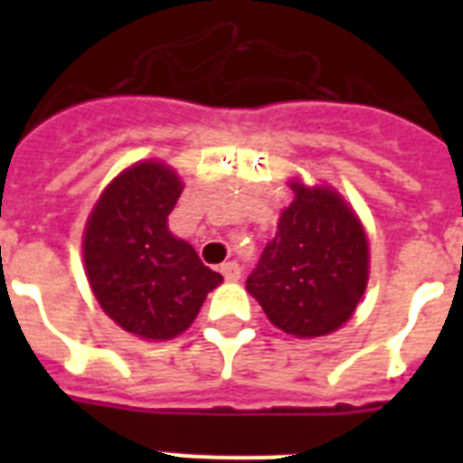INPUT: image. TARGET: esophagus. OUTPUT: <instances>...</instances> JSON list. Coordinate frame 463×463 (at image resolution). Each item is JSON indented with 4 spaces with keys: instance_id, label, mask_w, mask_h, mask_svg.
<instances>
[{
    "instance_id": "esophagus-1",
    "label": "esophagus",
    "mask_w": 463,
    "mask_h": 463,
    "mask_svg": "<svg viewBox=\"0 0 463 463\" xmlns=\"http://www.w3.org/2000/svg\"><path fill=\"white\" fill-rule=\"evenodd\" d=\"M220 271H222L224 280H229V282H234L241 278V267L236 264V261H224L222 267H220Z\"/></svg>"
}]
</instances>
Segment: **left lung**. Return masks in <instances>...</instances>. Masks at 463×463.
Wrapping results in <instances>:
<instances>
[{
  "instance_id": "8db88e82",
  "label": "left lung",
  "mask_w": 463,
  "mask_h": 463,
  "mask_svg": "<svg viewBox=\"0 0 463 463\" xmlns=\"http://www.w3.org/2000/svg\"><path fill=\"white\" fill-rule=\"evenodd\" d=\"M280 213L245 288L271 325L298 338L326 336L350 320L369 282V241L354 211L331 187L289 183Z\"/></svg>"
}]
</instances>
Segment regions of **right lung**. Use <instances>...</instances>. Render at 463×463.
Here are the masks:
<instances>
[{
	"mask_svg": "<svg viewBox=\"0 0 463 463\" xmlns=\"http://www.w3.org/2000/svg\"><path fill=\"white\" fill-rule=\"evenodd\" d=\"M181 192L169 166L138 162L106 187L83 234L85 273L104 313L150 341L183 334L222 282L187 241L169 232Z\"/></svg>",
	"mask_w": 463,
	"mask_h": 463,
	"instance_id": "1",
	"label": "right lung"
}]
</instances>
